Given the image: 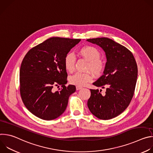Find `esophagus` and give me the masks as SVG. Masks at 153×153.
<instances>
[{
    "instance_id": "esophagus-1",
    "label": "esophagus",
    "mask_w": 153,
    "mask_h": 153,
    "mask_svg": "<svg viewBox=\"0 0 153 153\" xmlns=\"http://www.w3.org/2000/svg\"><path fill=\"white\" fill-rule=\"evenodd\" d=\"M82 88V87L81 86H76V90H81Z\"/></svg>"
}]
</instances>
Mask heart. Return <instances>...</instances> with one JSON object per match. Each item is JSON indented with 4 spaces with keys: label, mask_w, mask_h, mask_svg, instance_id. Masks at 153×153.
I'll return each instance as SVG.
<instances>
[{
    "label": "heart",
    "mask_w": 153,
    "mask_h": 153,
    "mask_svg": "<svg viewBox=\"0 0 153 153\" xmlns=\"http://www.w3.org/2000/svg\"><path fill=\"white\" fill-rule=\"evenodd\" d=\"M80 54L86 60H88L89 65L88 70H90L95 76L100 75L104 69V63L100 59V53L94 47L86 46L82 48L79 51ZM76 57L72 53H68L64 57V66L69 72H72L75 68ZM93 76L89 73L76 72L70 76L69 82L76 86H84L88 82L92 80Z\"/></svg>",
    "instance_id": "b5f03b06"
}]
</instances>
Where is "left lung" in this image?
Returning <instances> with one entry per match:
<instances>
[{
	"label": "left lung",
	"instance_id": "8db88e82",
	"mask_svg": "<svg viewBox=\"0 0 153 153\" xmlns=\"http://www.w3.org/2000/svg\"><path fill=\"white\" fill-rule=\"evenodd\" d=\"M88 42L100 47L105 53L106 62L103 74L93 84L106 88L92 90L87 102L91 113L102 120L113 119L125 111L131 100L137 78V65L128 49L106 37L89 39Z\"/></svg>",
	"mask_w": 153,
	"mask_h": 153
}]
</instances>
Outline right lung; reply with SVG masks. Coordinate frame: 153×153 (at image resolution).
Masks as SVG:
<instances>
[{
    "mask_svg": "<svg viewBox=\"0 0 153 153\" xmlns=\"http://www.w3.org/2000/svg\"><path fill=\"white\" fill-rule=\"evenodd\" d=\"M80 39L51 37L31 48L20 69V93L28 110L45 120L62 115L76 86L67 83L64 57ZM61 88L54 91V86Z\"/></svg>",
    "mask_w": 153,
    "mask_h": 153,
    "instance_id": "obj_1",
    "label": "right lung"
}]
</instances>
